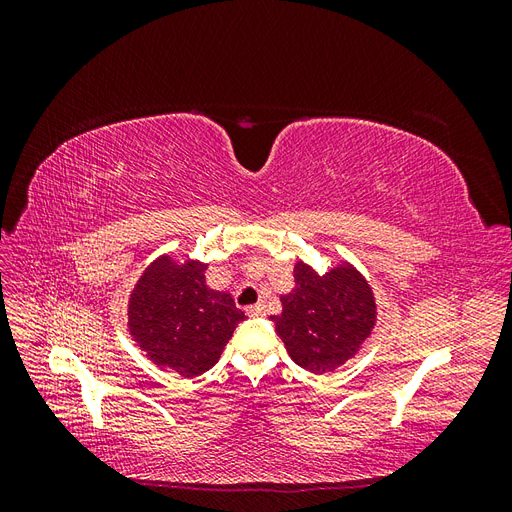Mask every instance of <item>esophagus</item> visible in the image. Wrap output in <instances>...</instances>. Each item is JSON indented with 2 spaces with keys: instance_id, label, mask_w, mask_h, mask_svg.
Wrapping results in <instances>:
<instances>
[{
  "instance_id": "esophagus-1",
  "label": "esophagus",
  "mask_w": 512,
  "mask_h": 512,
  "mask_svg": "<svg viewBox=\"0 0 512 512\" xmlns=\"http://www.w3.org/2000/svg\"><path fill=\"white\" fill-rule=\"evenodd\" d=\"M245 314L247 316H252V318H260V316H267V307H265V303H256V305H250L245 309Z\"/></svg>"
}]
</instances>
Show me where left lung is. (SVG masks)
I'll use <instances>...</instances> for the list:
<instances>
[{
    "mask_svg": "<svg viewBox=\"0 0 512 512\" xmlns=\"http://www.w3.org/2000/svg\"><path fill=\"white\" fill-rule=\"evenodd\" d=\"M294 290L282 297L275 331L303 369L324 374L359 352L376 324V301L365 277L350 265L318 275L305 262L294 267Z\"/></svg>",
    "mask_w": 512,
    "mask_h": 512,
    "instance_id": "1",
    "label": "left lung"
}]
</instances>
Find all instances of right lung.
Returning a JSON list of instances; mask_svg holds the SVG:
<instances>
[{"label": "right lung", "instance_id": "1", "mask_svg": "<svg viewBox=\"0 0 512 512\" xmlns=\"http://www.w3.org/2000/svg\"><path fill=\"white\" fill-rule=\"evenodd\" d=\"M207 265L170 256L151 262L134 286L128 327L134 342L158 367L183 378L205 374L245 314L228 292L205 284Z\"/></svg>", "mask_w": 512, "mask_h": 512}]
</instances>
